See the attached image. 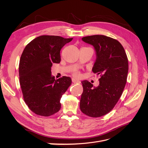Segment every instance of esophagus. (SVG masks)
<instances>
[{
    "label": "esophagus",
    "instance_id": "34e87169",
    "mask_svg": "<svg viewBox=\"0 0 148 148\" xmlns=\"http://www.w3.org/2000/svg\"><path fill=\"white\" fill-rule=\"evenodd\" d=\"M72 82L74 83H80L78 79H77L75 78H72Z\"/></svg>",
    "mask_w": 148,
    "mask_h": 148
}]
</instances>
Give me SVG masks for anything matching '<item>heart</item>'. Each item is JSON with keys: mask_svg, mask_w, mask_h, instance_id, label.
<instances>
[{"mask_svg": "<svg viewBox=\"0 0 148 148\" xmlns=\"http://www.w3.org/2000/svg\"><path fill=\"white\" fill-rule=\"evenodd\" d=\"M74 75L75 76V77H79V73L78 72H75V73H74Z\"/></svg>", "mask_w": 148, "mask_h": 148, "instance_id": "heart-1", "label": "heart"}]
</instances>
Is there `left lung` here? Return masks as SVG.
<instances>
[{"instance_id":"obj_1","label":"left lung","mask_w":148,"mask_h":148,"mask_svg":"<svg viewBox=\"0 0 148 148\" xmlns=\"http://www.w3.org/2000/svg\"><path fill=\"white\" fill-rule=\"evenodd\" d=\"M82 41L95 48L96 59L92 70L101 78L97 87L87 80L82 82L80 110L89 117H99L111 111L122 95L128 71L127 56L117 40L106 36H89Z\"/></svg>"}]
</instances>
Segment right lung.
<instances>
[{
	"label": "right lung",
	"instance_id": "right-lung-1",
	"mask_svg": "<svg viewBox=\"0 0 148 148\" xmlns=\"http://www.w3.org/2000/svg\"><path fill=\"white\" fill-rule=\"evenodd\" d=\"M73 38L43 35L26 46L20 57L19 77L23 99L36 114L49 117L59 112L62 95L71 84L69 77L57 79L51 74L52 64H59L60 51Z\"/></svg>",
	"mask_w": 148,
	"mask_h": 148
}]
</instances>
